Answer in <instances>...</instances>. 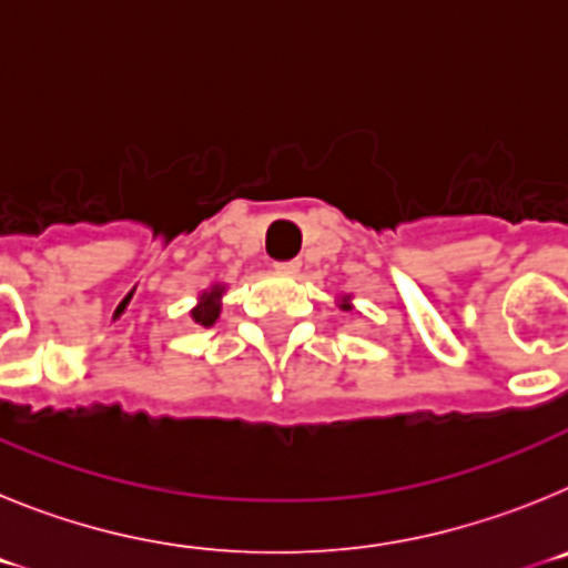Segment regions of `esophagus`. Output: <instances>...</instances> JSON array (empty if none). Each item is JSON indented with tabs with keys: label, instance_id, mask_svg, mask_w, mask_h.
<instances>
[{
	"label": "esophagus",
	"instance_id": "esophagus-1",
	"mask_svg": "<svg viewBox=\"0 0 568 568\" xmlns=\"http://www.w3.org/2000/svg\"><path fill=\"white\" fill-rule=\"evenodd\" d=\"M273 267H275V273H278V275H298L301 261L298 258H293V261H275Z\"/></svg>",
	"mask_w": 568,
	"mask_h": 568
}]
</instances>
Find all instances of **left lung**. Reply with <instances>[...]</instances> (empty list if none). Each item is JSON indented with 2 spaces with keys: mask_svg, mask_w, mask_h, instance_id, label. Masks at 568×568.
<instances>
[{
  "mask_svg": "<svg viewBox=\"0 0 568 568\" xmlns=\"http://www.w3.org/2000/svg\"><path fill=\"white\" fill-rule=\"evenodd\" d=\"M338 310H344V313H353V295H341L338 298Z\"/></svg>",
  "mask_w": 568,
  "mask_h": 568,
  "instance_id": "1",
  "label": "left lung"
}]
</instances>
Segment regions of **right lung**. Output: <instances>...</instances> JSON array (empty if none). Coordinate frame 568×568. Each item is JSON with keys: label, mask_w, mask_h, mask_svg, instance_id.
<instances>
[{"label": "right lung", "mask_w": 568, "mask_h": 568, "mask_svg": "<svg viewBox=\"0 0 568 568\" xmlns=\"http://www.w3.org/2000/svg\"><path fill=\"white\" fill-rule=\"evenodd\" d=\"M224 293H227L224 284H213V287L204 290V293L199 295V301H195V307L190 310V318H193L195 324H202V327H213L215 321H219V315H222Z\"/></svg>", "instance_id": "obj_1"}]
</instances>
